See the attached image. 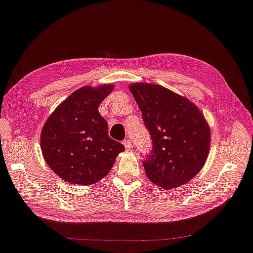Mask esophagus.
<instances>
[{
  "label": "esophagus",
  "mask_w": 253,
  "mask_h": 253,
  "mask_svg": "<svg viewBox=\"0 0 253 253\" xmlns=\"http://www.w3.org/2000/svg\"><path fill=\"white\" fill-rule=\"evenodd\" d=\"M123 143H124V146H125L126 149H130L131 148V141L129 139H125L123 141Z\"/></svg>",
  "instance_id": "obj_1"
}]
</instances>
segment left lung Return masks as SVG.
Instances as JSON below:
<instances>
[{"label": "left lung", "mask_w": 253, "mask_h": 253, "mask_svg": "<svg viewBox=\"0 0 253 253\" xmlns=\"http://www.w3.org/2000/svg\"><path fill=\"white\" fill-rule=\"evenodd\" d=\"M129 88L152 141L142 161L148 179L165 189L189 182L209 156L211 131L204 116L185 97L158 84Z\"/></svg>", "instance_id": "8db88e82"}]
</instances>
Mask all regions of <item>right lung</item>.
I'll return each mask as SVG.
<instances>
[{
	"mask_svg": "<svg viewBox=\"0 0 253 253\" xmlns=\"http://www.w3.org/2000/svg\"><path fill=\"white\" fill-rule=\"evenodd\" d=\"M113 85L83 86L59 105L43 125L41 148L51 170L71 184L88 185L105 176L124 151L108 136L98 105Z\"/></svg>",
	"mask_w": 253,
	"mask_h": 253,
	"instance_id": "right-lung-1",
	"label": "right lung"
}]
</instances>
